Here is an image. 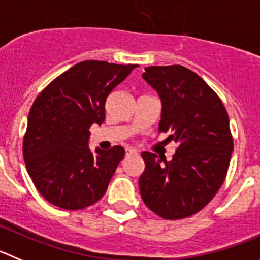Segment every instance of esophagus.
I'll return each mask as SVG.
<instances>
[{"instance_id": "1", "label": "esophagus", "mask_w": 260, "mask_h": 260, "mask_svg": "<svg viewBox=\"0 0 260 260\" xmlns=\"http://www.w3.org/2000/svg\"><path fill=\"white\" fill-rule=\"evenodd\" d=\"M133 155H137V151L133 149H125V156H133Z\"/></svg>"}]
</instances>
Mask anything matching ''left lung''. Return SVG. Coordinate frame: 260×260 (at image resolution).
I'll return each instance as SVG.
<instances>
[{
    "mask_svg": "<svg viewBox=\"0 0 260 260\" xmlns=\"http://www.w3.org/2000/svg\"><path fill=\"white\" fill-rule=\"evenodd\" d=\"M142 78L161 100L159 132L169 133L167 140L178 146L171 161L142 152L141 198L164 219L187 218L214 198L229 171L234 151L229 114L205 81L182 65L147 67Z\"/></svg>",
    "mask_w": 260,
    "mask_h": 260,
    "instance_id": "left-lung-1",
    "label": "left lung"
}]
</instances>
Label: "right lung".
<instances>
[{
    "mask_svg": "<svg viewBox=\"0 0 260 260\" xmlns=\"http://www.w3.org/2000/svg\"><path fill=\"white\" fill-rule=\"evenodd\" d=\"M136 65L99 60L78 62L53 79L36 99L23 141L26 171L52 205L79 210L106 192L125 150H89V128L105 120L109 93Z\"/></svg>",
    "mask_w": 260,
    "mask_h": 260,
    "instance_id": "right-lung-1",
    "label": "right lung"
}]
</instances>
